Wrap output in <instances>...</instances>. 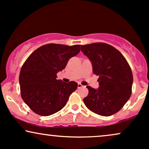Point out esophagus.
<instances>
[{"label": "esophagus", "instance_id": "obj_1", "mask_svg": "<svg viewBox=\"0 0 149 149\" xmlns=\"http://www.w3.org/2000/svg\"><path fill=\"white\" fill-rule=\"evenodd\" d=\"M83 87L80 83H78V88H81V87Z\"/></svg>", "mask_w": 149, "mask_h": 149}]
</instances>
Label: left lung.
Segmentation results:
<instances>
[{
    "instance_id": "obj_1",
    "label": "left lung",
    "mask_w": 149,
    "mask_h": 149,
    "mask_svg": "<svg viewBox=\"0 0 149 149\" xmlns=\"http://www.w3.org/2000/svg\"><path fill=\"white\" fill-rule=\"evenodd\" d=\"M81 51L92 62L94 74L99 76L98 89L87 86L89 94L84 103L98 115L116 113L131 95L133 77L128 62L118 50L105 43L81 45Z\"/></svg>"
}]
</instances>
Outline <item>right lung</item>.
I'll return each instance as SVG.
<instances>
[{
	"mask_svg": "<svg viewBox=\"0 0 149 149\" xmlns=\"http://www.w3.org/2000/svg\"><path fill=\"white\" fill-rule=\"evenodd\" d=\"M80 46L46 44L35 50L24 62L19 75L21 97L36 114L49 116L56 113L77 89V82L57 80V73L79 53Z\"/></svg>",
	"mask_w": 149,
	"mask_h": 149,
	"instance_id": "obj_1",
	"label": "right lung"
}]
</instances>
